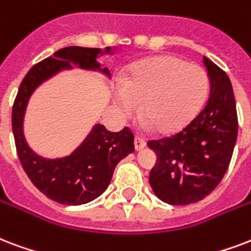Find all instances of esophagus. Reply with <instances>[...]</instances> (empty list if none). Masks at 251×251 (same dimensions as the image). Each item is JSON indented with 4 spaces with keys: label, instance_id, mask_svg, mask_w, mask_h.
I'll use <instances>...</instances> for the list:
<instances>
[{
    "label": "esophagus",
    "instance_id": "obj_1",
    "mask_svg": "<svg viewBox=\"0 0 251 251\" xmlns=\"http://www.w3.org/2000/svg\"><path fill=\"white\" fill-rule=\"evenodd\" d=\"M134 146H135V150H142L143 147L146 146V141L142 138V137H135L134 138Z\"/></svg>",
    "mask_w": 251,
    "mask_h": 251
}]
</instances>
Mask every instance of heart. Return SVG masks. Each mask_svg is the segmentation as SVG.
I'll list each match as a JSON object with an SVG mask.
<instances>
[{"label": "heart", "mask_w": 251, "mask_h": 251, "mask_svg": "<svg viewBox=\"0 0 251 251\" xmlns=\"http://www.w3.org/2000/svg\"><path fill=\"white\" fill-rule=\"evenodd\" d=\"M208 95L209 77L201 67L166 55L131 67L114 102L124 117H131L141 106L147 125L159 134H174L198 116Z\"/></svg>", "instance_id": "b5f03b06"}]
</instances>
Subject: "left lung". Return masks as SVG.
I'll list each match as a JSON object with an SVG mask.
<instances>
[{
    "instance_id": "left-lung-1",
    "label": "left lung",
    "mask_w": 251,
    "mask_h": 251,
    "mask_svg": "<svg viewBox=\"0 0 251 251\" xmlns=\"http://www.w3.org/2000/svg\"><path fill=\"white\" fill-rule=\"evenodd\" d=\"M210 80L208 102L179 133L149 141L158 162L150 185L162 201L188 205L206 198L223 180L238 133L234 93L227 75L202 57Z\"/></svg>"
}]
</instances>
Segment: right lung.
Listing matches in <instances>:
<instances>
[{
	"label": "right lung",
	"mask_w": 251,
	"mask_h": 251,
	"mask_svg": "<svg viewBox=\"0 0 251 251\" xmlns=\"http://www.w3.org/2000/svg\"><path fill=\"white\" fill-rule=\"evenodd\" d=\"M110 52V49L105 50ZM100 49L71 46L56 51L31 67L19 85L13 105L11 126L19 162L32 184L47 198L64 205H80L99 198L108 188L118 162L134 151V135L129 127L112 133L104 125L93 126L84 142L68 156L46 159L28 147L24 135V117L28 99L35 88L62 70L72 68L71 63L85 70L101 71L96 57Z\"/></svg>",
	"instance_id": "obj_1"
}]
</instances>
